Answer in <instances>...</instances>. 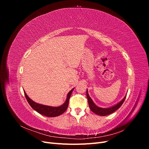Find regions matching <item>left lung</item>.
I'll return each mask as SVG.
<instances>
[{
	"label": "left lung",
	"mask_w": 149,
	"mask_h": 149,
	"mask_svg": "<svg viewBox=\"0 0 149 149\" xmlns=\"http://www.w3.org/2000/svg\"><path fill=\"white\" fill-rule=\"evenodd\" d=\"M86 95H87V98H88V104L89 106L90 107V109H91L93 112L94 113L99 115V116H107L109 115L110 114L113 113L114 112H115L116 110H118L119 108L122 106L123 104L124 101H125V99L126 97V96L124 97V98L120 102H119L118 104H116L114 106H112L111 107H109V108H101V107H97L95 104L93 102V101H92L91 98L89 97L88 93V90L86 92Z\"/></svg>",
	"instance_id": "8db88e82"
}]
</instances>
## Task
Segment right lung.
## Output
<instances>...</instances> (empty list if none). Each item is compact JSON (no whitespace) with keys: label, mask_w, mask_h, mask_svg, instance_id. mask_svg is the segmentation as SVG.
Instances as JSON below:
<instances>
[{"label":"right lung","mask_w":149,"mask_h":149,"mask_svg":"<svg viewBox=\"0 0 149 149\" xmlns=\"http://www.w3.org/2000/svg\"><path fill=\"white\" fill-rule=\"evenodd\" d=\"M73 89L74 88L72 89L68 93V94L67 98L65 102L63 104L59 107H52V106L40 104H38L31 100V99L26 95L25 92H24V94H25V98L26 99V101H28L30 106L32 107L35 111L38 112V113L41 114L43 116H45L47 117H56L62 114L63 113H64V112L66 111L68 106L70 98L71 95L72 91H73Z\"/></svg>","instance_id":"1"}]
</instances>
